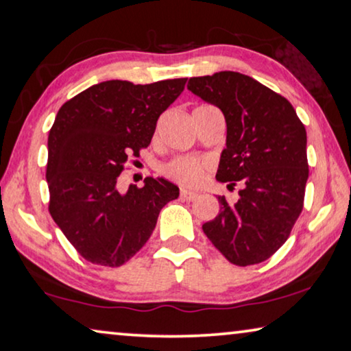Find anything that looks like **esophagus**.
<instances>
[{"label":"esophagus","mask_w":351,"mask_h":351,"mask_svg":"<svg viewBox=\"0 0 351 351\" xmlns=\"http://www.w3.org/2000/svg\"><path fill=\"white\" fill-rule=\"evenodd\" d=\"M196 196H198V193H195V191H190L185 189L180 190V198L184 201H193V199H196Z\"/></svg>","instance_id":"34e87169"}]
</instances>
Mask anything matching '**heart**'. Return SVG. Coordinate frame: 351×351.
<instances>
[{
    "mask_svg": "<svg viewBox=\"0 0 351 351\" xmlns=\"http://www.w3.org/2000/svg\"><path fill=\"white\" fill-rule=\"evenodd\" d=\"M209 108V107H198ZM196 108V110H198ZM209 161L195 156H177L162 166V176L184 186H198L203 184Z\"/></svg>",
    "mask_w": 351,
    "mask_h": 351,
    "instance_id": "b5f03b06",
    "label": "heart"
}]
</instances>
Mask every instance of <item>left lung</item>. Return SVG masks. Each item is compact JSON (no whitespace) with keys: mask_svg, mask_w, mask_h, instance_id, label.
I'll return each mask as SVG.
<instances>
[{"mask_svg":"<svg viewBox=\"0 0 351 351\" xmlns=\"http://www.w3.org/2000/svg\"><path fill=\"white\" fill-rule=\"evenodd\" d=\"M189 89L222 110L227 147L215 177L243 186L237 203L219 196L220 213L203 232L228 262L256 265L286 243L304 209L305 126L289 100L247 75L196 76Z\"/></svg>","mask_w":351,"mask_h":351,"instance_id":"1","label":"left lung"}]
</instances>
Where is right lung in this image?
<instances>
[{"label": "right lung", "instance_id": "add662e5", "mask_svg": "<svg viewBox=\"0 0 351 351\" xmlns=\"http://www.w3.org/2000/svg\"><path fill=\"white\" fill-rule=\"evenodd\" d=\"M186 78L134 84L112 80L66 100L47 138L49 214L78 254L94 265L119 267L142 249L162 206L179 198L165 179L119 193L128 156L150 145L160 114Z\"/></svg>", "mask_w": 351, "mask_h": 351}]
</instances>
